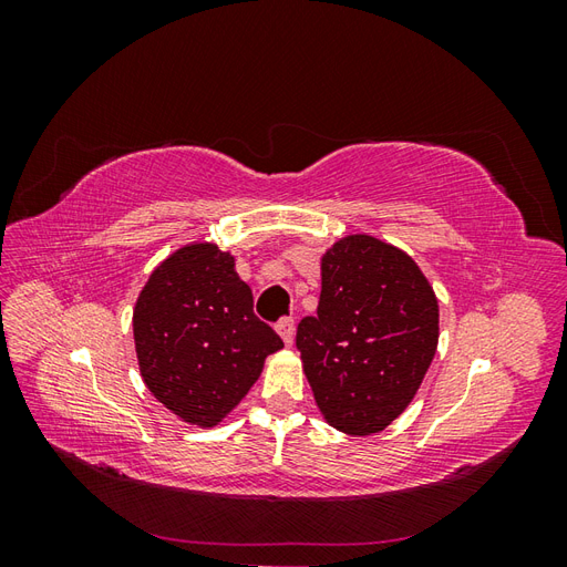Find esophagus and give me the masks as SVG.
I'll list each match as a JSON object with an SVG mask.
<instances>
[{"mask_svg": "<svg viewBox=\"0 0 567 567\" xmlns=\"http://www.w3.org/2000/svg\"><path fill=\"white\" fill-rule=\"evenodd\" d=\"M277 331H279L281 340L286 342L288 348L293 346V338H296V321H293V319H281V321L277 323Z\"/></svg>", "mask_w": 567, "mask_h": 567, "instance_id": "obj_1", "label": "esophagus"}]
</instances>
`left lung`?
I'll return each instance as SVG.
<instances>
[{
  "label": "left lung",
  "mask_w": 567,
  "mask_h": 567,
  "mask_svg": "<svg viewBox=\"0 0 567 567\" xmlns=\"http://www.w3.org/2000/svg\"><path fill=\"white\" fill-rule=\"evenodd\" d=\"M437 340V296L414 257L371 234L326 248L317 317L296 338L326 423L357 437L385 431L416 398Z\"/></svg>",
  "instance_id": "1"
}]
</instances>
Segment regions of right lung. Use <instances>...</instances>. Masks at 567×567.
I'll list each match as a JSON object with an SVG mask.
<instances>
[{
    "mask_svg": "<svg viewBox=\"0 0 567 567\" xmlns=\"http://www.w3.org/2000/svg\"><path fill=\"white\" fill-rule=\"evenodd\" d=\"M229 250L192 241L151 271L132 312L140 373L165 409L215 427L260 379L281 338L252 315Z\"/></svg>",
    "mask_w": 567,
    "mask_h": 567,
    "instance_id": "add662e5",
    "label": "right lung"
}]
</instances>
